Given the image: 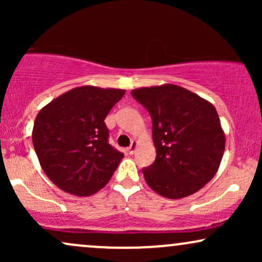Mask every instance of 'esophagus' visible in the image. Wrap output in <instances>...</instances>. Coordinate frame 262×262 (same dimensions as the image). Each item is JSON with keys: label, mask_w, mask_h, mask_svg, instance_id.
<instances>
[{"label": "esophagus", "mask_w": 262, "mask_h": 262, "mask_svg": "<svg viewBox=\"0 0 262 262\" xmlns=\"http://www.w3.org/2000/svg\"><path fill=\"white\" fill-rule=\"evenodd\" d=\"M137 148H138V143H137V141H132L130 146H129V148H128V152L130 155H133L134 152H135V150H137Z\"/></svg>", "instance_id": "34e87169"}]
</instances>
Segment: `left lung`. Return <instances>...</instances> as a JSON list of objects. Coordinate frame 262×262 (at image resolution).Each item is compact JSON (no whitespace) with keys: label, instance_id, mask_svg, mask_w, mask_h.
<instances>
[{"label":"left lung","instance_id":"obj_1","mask_svg":"<svg viewBox=\"0 0 262 262\" xmlns=\"http://www.w3.org/2000/svg\"><path fill=\"white\" fill-rule=\"evenodd\" d=\"M152 122L155 161L143 169L156 193L170 200L196 193L214 177L225 149V134L210 102L181 86L132 90Z\"/></svg>","mask_w":262,"mask_h":262}]
</instances>
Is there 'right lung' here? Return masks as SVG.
<instances>
[{"label": "right lung", "instance_id": "add662e5", "mask_svg": "<svg viewBox=\"0 0 262 262\" xmlns=\"http://www.w3.org/2000/svg\"><path fill=\"white\" fill-rule=\"evenodd\" d=\"M124 93L119 89L76 87L38 113L33 145L45 175L60 189L91 196L110 181L124 154L108 143L104 119Z\"/></svg>", "mask_w": 262, "mask_h": 262}]
</instances>
